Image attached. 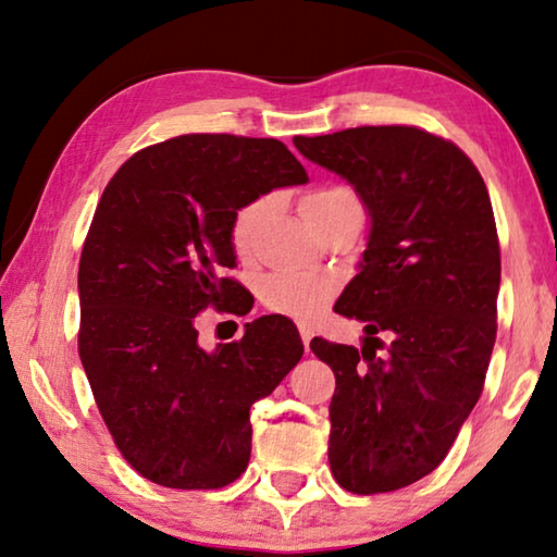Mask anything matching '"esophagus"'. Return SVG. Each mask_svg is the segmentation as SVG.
Here are the masks:
<instances>
[{
	"instance_id": "34e87169",
	"label": "esophagus",
	"mask_w": 557,
	"mask_h": 557,
	"mask_svg": "<svg viewBox=\"0 0 557 557\" xmlns=\"http://www.w3.org/2000/svg\"><path fill=\"white\" fill-rule=\"evenodd\" d=\"M300 337L305 343V350L310 352V339H312V327L310 325H300Z\"/></svg>"
}]
</instances>
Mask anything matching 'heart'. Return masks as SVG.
<instances>
[{"label": "heart", "mask_w": 557, "mask_h": 557, "mask_svg": "<svg viewBox=\"0 0 557 557\" xmlns=\"http://www.w3.org/2000/svg\"><path fill=\"white\" fill-rule=\"evenodd\" d=\"M343 207H360L358 195H355L350 187L343 185L314 189V193L305 195L300 202V210L310 225H314V222L325 218L330 212L343 210ZM270 210L272 197H260L252 199L250 205H245L243 210L235 214V222H232V245H235V250L239 255L250 252L257 230L262 227L264 220H268ZM327 282L312 275H272L262 285V302L268 305L270 310L300 320L312 318V314L322 307V302L327 300Z\"/></svg>", "instance_id": "b5f03b06"}]
</instances>
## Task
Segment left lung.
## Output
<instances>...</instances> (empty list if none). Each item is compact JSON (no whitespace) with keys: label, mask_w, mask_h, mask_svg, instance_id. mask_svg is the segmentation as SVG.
<instances>
[{"label":"left lung","mask_w":557,"mask_h":557,"mask_svg":"<svg viewBox=\"0 0 557 557\" xmlns=\"http://www.w3.org/2000/svg\"><path fill=\"white\" fill-rule=\"evenodd\" d=\"M293 143L350 182L370 218L358 275L335 302L364 325L362 347L310 343L337 380L330 470L350 493L400 491L445 460L483 393L500 289L491 197L458 147L418 127Z\"/></svg>","instance_id":"1"}]
</instances>
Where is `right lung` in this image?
<instances>
[{"label": "right lung", "instance_id": "1", "mask_svg": "<svg viewBox=\"0 0 557 557\" xmlns=\"http://www.w3.org/2000/svg\"><path fill=\"white\" fill-rule=\"evenodd\" d=\"M305 182L280 139L182 135L129 157L104 187L79 260V358L124 460L157 485L212 491L243 475L250 408L302 358L282 314L214 350L199 347L195 320L247 306L225 277L235 214Z\"/></svg>", "mask_w": 557, "mask_h": 557}]
</instances>
